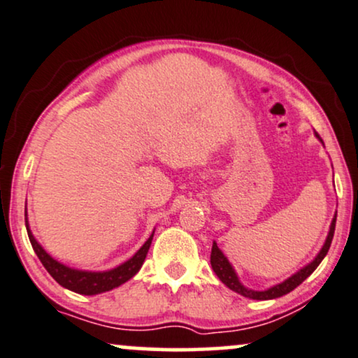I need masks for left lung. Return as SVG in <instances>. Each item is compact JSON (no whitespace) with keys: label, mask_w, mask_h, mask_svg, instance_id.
Returning <instances> with one entry per match:
<instances>
[{"label":"left lung","mask_w":358,"mask_h":358,"mask_svg":"<svg viewBox=\"0 0 358 358\" xmlns=\"http://www.w3.org/2000/svg\"><path fill=\"white\" fill-rule=\"evenodd\" d=\"M316 137L319 139L317 132H314ZM322 142V141H321ZM336 219H337V211L334 214V217H332V222H331V227H329V232H327V237H326V242H324V245L321 247V250H319V254L314 257V259L309 262L308 265H304L303 268H299L296 273H293L292 276H288L287 280L278 285H273V287L264 289V292H257V289H250L244 287V285L241 283L239 276H237L234 266L231 265V262L227 260V257L222 254V250L219 249L216 242H213V249H211V266L214 270V273L217 275V278L221 280V282L226 285L229 289H232V292L242 294V296L245 298H250V299H260V301H265V299H275V298H280L283 296V294H288L289 292H293L294 288L298 287V285H301L304 280L308 278L309 275L313 273L314 270L317 268V265L321 264L324 257L327 255L329 252V247H331V242H332V237H334V231H336Z\"/></svg>","instance_id":"left-lung-1"}]
</instances>
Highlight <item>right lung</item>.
<instances>
[{"instance_id":"1","label":"right lung","mask_w":358,"mask_h":358,"mask_svg":"<svg viewBox=\"0 0 358 358\" xmlns=\"http://www.w3.org/2000/svg\"><path fill=\"white\" fill-rule=\"evenodd\" d=\"M26 229H27V236H29L32 249H34L36 255L39 257L42 265L45 266V270L49 271L52 278H54L59 285H62L64 288L70 289V292L87 294V296H93V294L109 292V289L121 287L122 283H126L127 280H131L132 276L141 270L142 264H144L147 252L150 249L152 239H154V232H155L154 229V232H152L149 239L145 241V244L142 245L129 260H126L124 264L117 265L116 268H111L106 271H88V270L71 268V266L60 264L59 260H55L54 257L47 254L44 247L36 241L34 234L31 232L29 221H27V209H26Z\"/></svg>"}]
</instances>
